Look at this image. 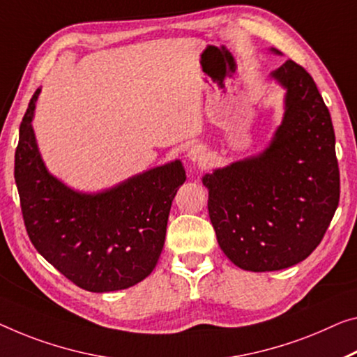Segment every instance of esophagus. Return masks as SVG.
Segmentation results:
<instances>
[{
  "label": "esophagus",
  "mask_w": 357,
  "mask_h": 357,
  "mask_svg": "<svg viewBox=\"0 0 357 357\" xmlns=\"http://www.w3.org/2000/svg\"><path fill=\"white\" fill-rule=\"evenodd\" d=\"M188 160L191 162H197V164H202L207 160V153H206V148L202 145H193L188 150Z\"/></svg>",
  "instance_id": "obj_1"
}]
</instances>
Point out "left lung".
<instances>
[{
    "mask_svg": "<svg viewBox=\"0 0 357 357\" xmlns=\"http://www.w3.org/2000/svg\"><path fill=\"white\" fill-rule=\"evenodd\" d=\"M271 78L287 92L270 145L202 177L218 245L236 266L255 273L303 261L324 238L340 201L335 132L314 79L294 60Z\"/></svg>",
    "mask_w": 357,
    "mask_h": 357,
    "instance_id": "8db88e82",
    "label": "left lung"
}]
</instances>
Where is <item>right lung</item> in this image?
<instances>
[{"mask_svg":"<svg viewBox=\"0 0 357 357\" xmlns=\"http://www.w3.org/2000/svg\"><path fill=\"white\" fill-rule=\"evenodd\" d=\"M40 91L20 123L14 166L31 244L89 292L135 286L160 260L172 201L186 180L182 162L150 169L94 195L68 188L47 172L38 150L31 121Z\"/></svg>","mask_w":357,"mask_h":357,"instance_id":"add662e5","label":"right lung"}]
</instances>
